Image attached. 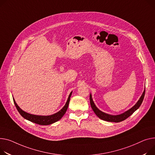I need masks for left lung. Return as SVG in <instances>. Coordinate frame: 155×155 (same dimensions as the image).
<instances>
[{
    "label": "left lung",
    "instance_id": "1",
    "mask_svg": "<svg viewBox=\"0 0 155 155\" xmlns=\"http://www.w3.org/2000/svg\"><path fill=\"white\" fill-rule=\"evenodd\" d=\"M145 90H144L142 95L141 96V97L140 98L139 100L137 101V104L134 105L132 108H131L130 110H128V111L124 112L123 113H121L120 115H109L107 114V113H105L104 112H103L101 111H100L95 105L94 101H93L92 97H91V95L90 94V105L91 107L92 108V110H94V113L97 115V116L103 120H105L107 121H110V122H116V123H118L120 121H122L123 120H126L127 118H128L130 115H131L133 113L135 112L141 105L143 100L144 99V97H145Z\"/></svg>",
    "mask_w": 155,
    "mask_h": 155
}]
</instances>
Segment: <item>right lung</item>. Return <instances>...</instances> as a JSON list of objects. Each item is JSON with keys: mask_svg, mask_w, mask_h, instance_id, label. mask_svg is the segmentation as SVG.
Instances as JSON below:
<instances>
[{"mask_svg": "<svg viewBox=\"0 0 155 155\" xmlns=\"http://www.w3.org/2000/svg\"><path fill=\"white\" fill-rule=\"evenodd\" d=\"M71 94H72V91L70 94L65 106L57 113H55V114H54V115H51L49 116H40V115H32V114H30V113H28L23 111L17 105L14 98H13V100H14V104H15L18 111L19 112L20 114L21 115V116L23 117L25 119H26L30 121L35 123H36V124H38V125H48L52 124V123L58 121L64 115V114L67 111V110L68 108Z\"/></svg>", "mask_w": 155, "mask_h": 155, "instance_id": "obj_1", "label": "right lung"}]
</instances>
